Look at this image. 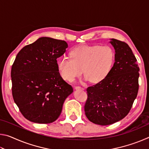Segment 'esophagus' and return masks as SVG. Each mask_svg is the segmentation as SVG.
Instances as JSON below:
<instances>
[{
    "label": "esophagus",
    "mask_w": 149,
    "mask_h": 149,
    "mask_svg": "<svg viewBox=\"0 0 149 149\" xmlns=\"http://www.w3.org/2000/svg\"><path fill=\"white\" fill-rule=\"evenodd\" d=\"M75 90H81V91H84V88H83L81 87H75Z\"/></svg>",
    "instance_id": "1"
}]
</instances>
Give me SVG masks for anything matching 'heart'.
Masks as SVG:
<instances>
[{"mask_svg":"<svg viewBox=\"0 0 149 149\" xmlns=\"http://www.w3.org/2000/svg\"><path fill=\"white\" fill-rule=\"evenodd\" d=\"M70 58L57 59L58 70L65 81L73 82L81 75L91 84H97L109 75L114 64L115 52L101 45H81L70 52Z\"/></svg>","mask_w":149,"mask_h":149,"instance_id":"heart-1","label":"heart"}]
</instances>
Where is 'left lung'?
Masks as SVG:
<instances>
[{"instance_id":"left-lung-1","label":"left lung","mask_w":149,"mask_h":149,"mask_svg":"<svg viewBox=\"0 0 149 149\" xmlns=\"http://www.w3.org/2000/svg\"><path fill=\"white\" fill-rule=\"evenodd\" d=\"M115 62L109 75L102 82L87 89L85 112L95 124L107 125L128 114L139 90V68L137 59L126 42L112 39Z\"/></svg>"}]
</instances>
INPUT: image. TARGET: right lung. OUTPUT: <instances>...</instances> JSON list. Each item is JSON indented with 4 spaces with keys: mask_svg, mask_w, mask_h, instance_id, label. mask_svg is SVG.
<instances>
[{
    "mask_svg": "<svg viewBox=\"0 0 149 149\" xmlns=\"http://www.w3.org/2000/svg\"><path fill=\"white\" fill-rule=\"evenodd\" d=\"M67 47L62 40L41 37L17 53L11 70L12 93L27 120L50 123L61 114L64 100L73 92L56 64Z\"/></svg>",
    "mask_w": 149,
    "mask_h": 149,
    "instance_id": "right-lung-1",
    "label": "right lung"
}]
</instances>
